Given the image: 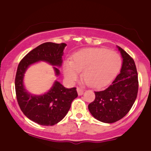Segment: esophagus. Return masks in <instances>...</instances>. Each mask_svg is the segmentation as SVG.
<instances>
[{
	"instance_id": "1",
	"label": "esophagus",
	"mask_w": 151,
	"mask_h": 151,
	"mask_svg": "<svg viewBox=\"0 0 151 151\" xmlns=\"http://www.w3.org/2000/svg\"><path fill=\"white\" fill-rule=\"evenodd\" d=\"M77 91L78 95H82L83 94V90L81 89V88H77Z\"/></svg>"
}]
</instances>
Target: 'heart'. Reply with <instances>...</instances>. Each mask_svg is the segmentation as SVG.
<instances>
[{
	"mask_svg": "<svg viewBox=\"0 0 151 151\" xmlns=\"http://www.w3.org/2000/svg\"><path fill=\"white\" fill-rule=\"evenodd\" d=\"M121 66L117 53L104 49H86L74 54L73 60H67L63 65L65 76L70 81L77 79L83 70V77L87 84L100 88L113 80Z\"/></svg>",
	"mask_w": 151,
	"mask_h": 151,
	"instance_id": "b5f03b06",
	"label": "heart"
}]
</instances>
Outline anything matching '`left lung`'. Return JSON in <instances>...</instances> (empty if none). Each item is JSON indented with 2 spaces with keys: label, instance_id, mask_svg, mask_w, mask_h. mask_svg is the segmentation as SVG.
<instances>
[{
  "label": "left lung",
  "instance_id": "obj_1",
  "mask_svg": "<svg viewBox=\"0 0 151 151\" xmlns=\"http://www.w3.org/2000/svg\"><path fill=\"white\" fill-rule=\"evenodd\" d=\"M123 65L112 83L104 91H95V100L88 104L94 118L112 123L123 118L135 102L139 88L138 74L133 58L120 47Z\"/></svg>",
  "mask_w": 151,
  "mask_h": 151
}]
</instances>
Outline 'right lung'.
I'll return each instance as SVG.
<instances>
[{"instance_id":"obj_1","label":"right lung","mask_w":151,"mask_h":151,"mask_svg":"<svg viewBox=\"0 0 151 151\" xmlns=\"http://www.w3.org/2000/svg\"><path fill=\"white\" fill-rule=\"evenodd\" d=\"M66 44L45 42L25 56L17 68L15 77V91L17 102L26 117L41 125H53L63 118L74 99L78 96L77 88H66L56 81L48 93L33 95L26 91L23 84L24 73L30 65L43 60L55 66L62 64V56ZM56 75L60 71L53 67Z\"/></svg>"}]
</instances>
